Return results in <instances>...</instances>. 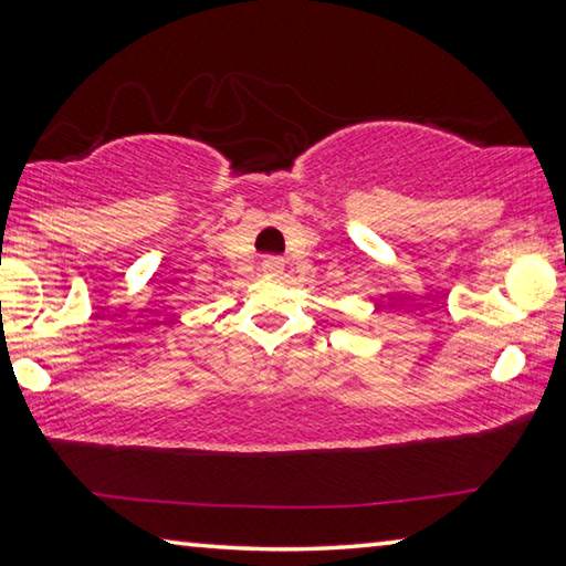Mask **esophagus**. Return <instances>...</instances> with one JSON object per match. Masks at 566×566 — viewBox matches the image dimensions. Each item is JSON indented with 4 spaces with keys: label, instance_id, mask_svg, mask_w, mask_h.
Here are the masks:
<instances>
[{
    "label": "esophagus",
    "instance_id": "obj_1",
    "mask_svg": "<svg viewBox=\"0 0 566 566\" xmlns=\"http://www.w3.org/2000/svg\"><path fill=\"white\" fill-rule=\"evenodd\" d=\"M282 270H284V260H282V256L270 254V256H264V260H262V272H264V274L276 276V274H282Z\"/></svg>",
    "mask_w": 566,
    "mask_h": 566
}]
</instances>
